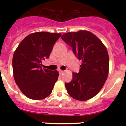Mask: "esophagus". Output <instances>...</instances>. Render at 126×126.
<instances>
[{
    "instance_id": "esophagus-1",
    "label": "esophagus",
    "mask_w": 126,
    "mask_h": 126,
    "mask_svg": "<svg viewBox=\"0 0 126 126\" xmlns=\"http://www.w3.org/2000/svg\"><path fill=\"white\" fill-rule=\"evenodd\" d=\"M59 73L60 74H62L64 73V71H62V70H59Z\"/></svg>"
}]
</instances>
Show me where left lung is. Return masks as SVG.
<instances>
[{
	"label": "left lung",
	"mask_w": 126,
	"mask_h": 126,
	"mask_svg": "<svg viewBox=\"0 0 126 126\" xmlns=\"http://www.w3.org/2000/svg\"><path fill=\"white\" fill-rule=\"evenodd\" d=\"M61 38L82 62L79 72L73 73L72 81L65 83L67 92L76 100H88L98 94L107 78V50L100 40L88 31L69 32L62 34Z\"/></svg>",
	"instance_id": "obj_1"
}]
</instances>
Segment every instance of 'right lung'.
I'll return each instance as SVG.
<instances>
[{
  "label": "right lung",
  "instance_id": "right-lung-1",
  "mask_svg": "<svg viewBox=\"0 0 126 126\" xmlns=\"http://www.w3.org/2000/svg\"><path fill=\"white\" fill-rule=\"evenodd\" d=\"M61 33L36 32L19 43L13 58L15 82L22 93L32 100H42L51 94L58 79L57 71L43 69L42 62L48 59Z\"/></svg>",
  "mask_w": 126,
  "mask_h": 126
}]
</instances>
